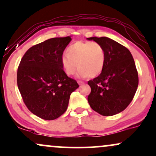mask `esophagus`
Here are the masks:
<instances>
[{
  "label": "esophagus",
  "instance_id": "esophagus-1",
  "mask_svg": "<svg viewBox=\"0 0 156 156\" xmlns=\"http://www.w3.org/2000/svg\"><path fill=\"white\" fill-rule=\"evenodd\" d=\"M78 84H80V86H82V85H83V84H84V83L82 82V81H78Z\"/></svg>",
  "mask_w": 156,
  "mask_h": 156
}]
</instances>
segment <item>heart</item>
Returning <instances> with one entry per match:
<instances>
[{
	"label": "heart",
	"instance_id": "heart-1",
	"mask_svg": "<svg viewBox=\"0 0 156 156\" xmlns=\"http://www.w3.org/2000/svg\"><path fill=\"white\" fill-rule=\"evenodd\" d=\"M61 63L67 75H73L78 67L80 76L94 77L104 68L105 48L95 41H76L67 48L66 54L62 57Z\"/></svg>",
	"mask_w": 156,
	"mask_h": 156
}]
</instances>
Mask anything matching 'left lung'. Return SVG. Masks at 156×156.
I'll list each match as a JSON object with an SVG mask.
<instances>
[{"label":"left lung","instance_id":"8db88e82","mask_svg":"<svg viewBox=\"0 0 156 156\" xmlns=\"http://www.w3.org/2000/svg\"><path fill=\"white\" fill-rule=\"evenodd\" d=\"M105 48V63L98 76L88 82L91 108L103 116L120 113L130 105L138 86V74L130 51L108 37H90Z\"/></svg>","mask_w":156,"mask_h":156}]
</instances>
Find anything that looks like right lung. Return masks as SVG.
Here are the masks:
<instances>
[{
	"mask_svg": "<svg viewBox=\"0 0 156 156\" xmlns=\"http://www.w3.org/2000/svg\"><path fill=\"white\" fill-rule=\"evenodd\" d=\"M71 40V36L52 38L33 46L18 67L17 84L24 104L44 120H55L63 115L71 94L79 87L61 63Z\"/></svg>",
	"mask_w": 156,
	"mask_h": 156,
	"instance_id": "obj_1",
	"label": "right lung"
}]
</instances>
